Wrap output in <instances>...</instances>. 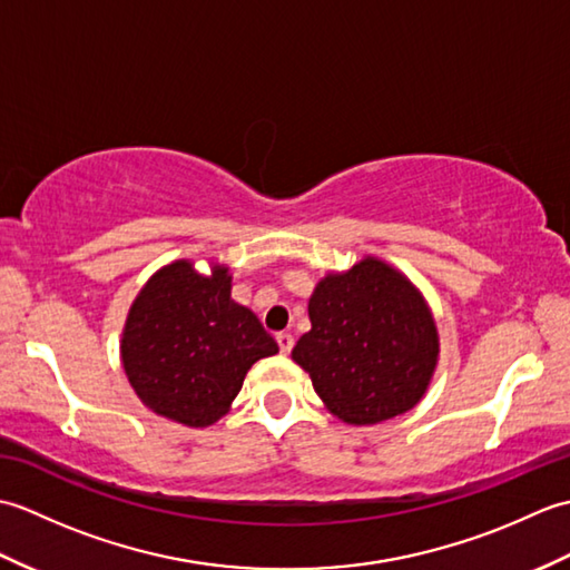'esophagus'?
<instances>
[{"label":"esophagus","mask_w":570,"mask_h":570,"mask_svg":"<svg viewBox=\"0 0 570 570\" xmlns=\"http://www.w3.org/2000/svg\"><path fill=\"white\" fill-rule=\"evenodd\" d=\"M276 343H278V350H282L284 355L292 353L294 347V335L292 333H276Z\"/></svg>","instance_id":"1"}]
</instances>
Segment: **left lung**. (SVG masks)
Instances as JSON below:
<instances>
[{
    "label": "left lung",
    "instance_id": "left-lung-1",
    "mask_svg": "<svg viewBox=\"0 0 570 570\" xmlns=\"http://www.w3.org/2000/svg\"><path fill=\"white\" fill-rule=\"evenodd\" d=\"M311 331L294 362L345 423L365 426L414 409L439 360V333L414 284L374 257L331 274L308 301Z\"/></svg>",
    "mask_w": 570,
    "mask_h": 570
}]
</instances>
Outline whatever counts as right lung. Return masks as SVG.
Wrapping results in <instances>:
<instances>
[{
  "instance_id": "add662e5",
  "label": "right lung",
  "mask_w": 570,
  "mask_h": 570,
  "mask_svg": "<svg viewBox=\"0 0 570 570\" xmlns=\"http://www.w3.org/2000/svg\"><path fill=\"white\" fill-rule=\"evenodd\" d=\"M227 269L203 276L174 262L141 288L122 333V365L154 414L210 426L227 414L247 370L278 353L259 318L229 298Z\"/></svg>"
}]
</instances>
